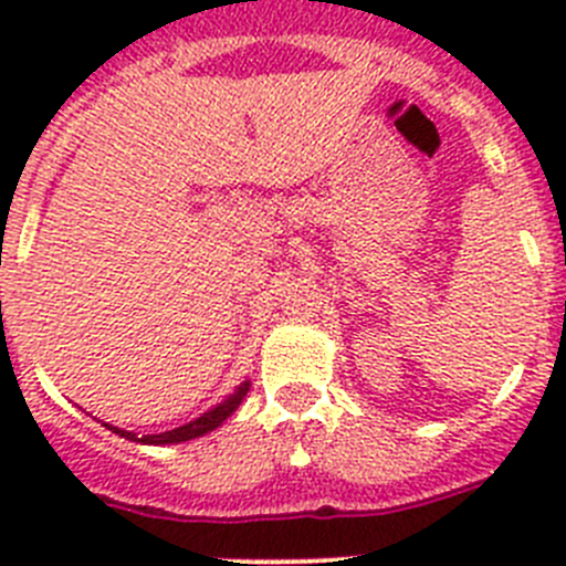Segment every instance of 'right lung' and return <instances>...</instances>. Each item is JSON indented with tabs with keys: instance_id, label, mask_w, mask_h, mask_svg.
I'll list each match as a JSON object with an SVG mask.
<instances>
[{
	"instance_id": "right-lung-1",
	"label": "right lung",
	"mask_w": 566,
	"mask_h": 566,
	"mask_svg": "<svg viewBox=\"0 0 566 566\" xmlns=\"http://www.w3.org/2000/svg\"><path fill=\"white\" fill-rule=\"evenodd\" d=\"M249 379L247 382H240L238 388H234V394H229L223 402H218L214 408H209L207 413H201L198 419H192V422L181 424V428H172V431H164V433H147V437H138V433L133 431H124V428H115V424H107L102 422L104 428H109L113 433H118V437L129 439V442H138V444H178V442H189V439H198L203 437V433L214 431L218 424L227 422L229 417H232L234 411H238V405L243 402V397H247L249 391Z\"/></svg>"
}]
</instances>
